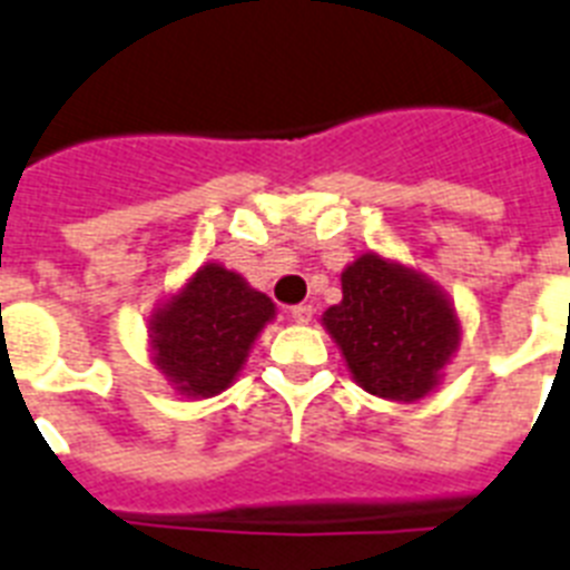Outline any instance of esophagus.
Listing matches in <instances>:
<instances>
[{
  "instance_id": "34e87169",
  "label": "esophagus",
  "mask_w": 570,
  "mask_h": 570,
  "mask_svg": "<svg viewBox=\"0 0 570 570\" xmlns=\"http://www.w3.org/2000/svg\"><path fill=\"white\" fill-rule=\"evenodd\" d=\"M289 318L298 322V325H307L309 318H313V307L309 304H295V307H289Z\"/></svg>"
}]
</instances>
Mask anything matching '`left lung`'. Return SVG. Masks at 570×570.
<instances>
[{
  "label": "left lung",
  "mask_w": 570,
  "mask_h": 570,
  "mask_svg": "<svg viewBox=\"0 0 570 570\" xmlns=\"http://www.w3.org/2000/svg\"><path fill=\"white\" fill-rule=\"evenodd\" d=\"M322 322L354 381L392 401L428 395L460 342L445 295L377 254H363L342 272V301Z\"/></svg>",
  "instance_id": "8db88e82"
}]
</instances>
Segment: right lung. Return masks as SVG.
Returning a JSON list of instances; mask_svg holds the SVG:
<instances>
[{"label": "right lung", "instance_id": "1", "mask_svg": "<svg viewBox=\"0 0 570 570\" xmlns=\"http://www.w3.org/2000/svg\"><path fill=\"white\" fill-rule=\"evenodd\" d=\"M275 316V304L237 272L207 263L151 322L160 372L184 395L210 397L228 390L252 342Z\"/></svg>", "mask_w": 570, "mask_h": 570}]
</instances>
